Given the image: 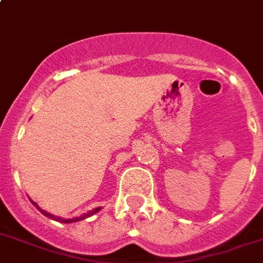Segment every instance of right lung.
Segmentation results:
<instances>
[{
  "instance_id": "obj_1",
  "label": "right lung",
  "mask_w": 263,
  "mask_h": 263,
  "mask_svg": "<svg viewBox=\"0 0 263 263\" xmlns=\"http://www.w3.org/2000/svg\"><path fill=\"white\" fill-rule=\"evenodd\" d=\"M32 203H33V204L36 205V208H37V210H40V211L43 212V214H44L45 216H48V218H51V219H55V220H58V222H62V223H72V222H78V220H82V219H86V218H88V216H91V215L97 214V212L99 211V210H101V208H94V210H91V211H88L87 214L82 215V216H79V218H73V219H62V218H58V216H53V215H52V214H48V212L43 211V210H41V208L39 207V205L36 204V203H34V201H32Z\"/></svg>"
}]
</instances>
